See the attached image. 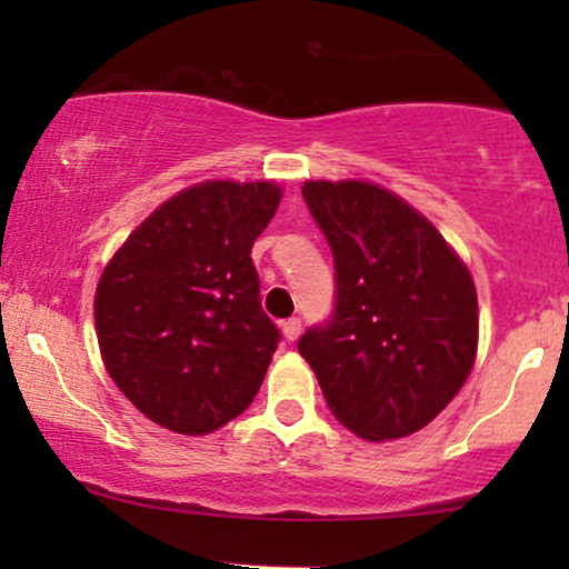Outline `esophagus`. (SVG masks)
Returning a JSON list of instances; mask_svg holds the SVG:
<instances>
[{
	"mask_svg": "<svg viewBox=\"0 0 569 569\" xmlns=\"http://www.w3.org/2000/svg\"><path fill=\"white\" fill-rule=\"evenodd\" d=\"M280 329H283V337L293 342V339L302 335V321H299V318H289V321L280 323Z\"/></svg>",
	"mask_w": 569,
	"mask_h": 569,
	"instance_id": "obj_1",
	"label": "esophagus"
}]
</instances>
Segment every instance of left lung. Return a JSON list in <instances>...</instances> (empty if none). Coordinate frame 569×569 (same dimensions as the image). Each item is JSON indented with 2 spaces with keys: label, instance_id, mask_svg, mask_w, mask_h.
Wrapping results in <instances>:
<instances>
[{
  "label": "left lung",
  "instance_id": "left-lung-1",
  "mask_svg": "<svg viewBox=\"0 0 569 569\" xmlns=\"http://www.w3.org/2000/svg\"><path fill=\"white\" fill-rule=\"evenodd\" d=\"M335 253V312L299 352L352 433L390 441L426 428L468 380L479 302L468 267L409 202L369 181H305Z\"/></svg>",
  "mask_w": 569,
  "mask_h": 569
}]
</instances>
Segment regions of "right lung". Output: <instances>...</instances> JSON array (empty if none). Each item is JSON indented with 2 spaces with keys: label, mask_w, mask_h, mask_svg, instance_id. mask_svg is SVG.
Wrapping results in <instances>:
<instances>
[{
  "label": "right lung",
  "mask_w": 569,
  "mask_h": 569,
  "mask_svg": "<svg viewBox=\"0 0 569 569\" xmlns=\"http://www.w3.org/2000/svg\"><path fill=\"white\" fill-rule=\"evenodd\" d=\"M272 181H202L166 200L96 289L103 367L141 415L206 436L248 409L280 342L251 246L276 217Z\"/></svg>",
  "instance_id": "obj_1"
}]
</instances>
